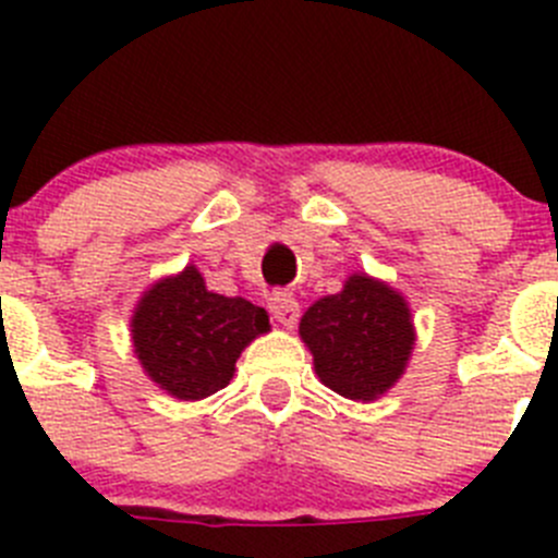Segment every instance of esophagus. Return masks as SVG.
I'll use <instances>...</instances> for the list:
<instances>
[{
    "mask_svg": "<svg viewBox=\"0 0 558 558\" xmlns=\"http://www.w3.org/2000/svg\"><path fill=\"white\" fill-rule=\"evenodd\" d=\"M268 310L284 328H293L295 320H299V301H295L293 293H284V290L270 293Z\"/></svg>",
    "mask_w": 558,
    "mask_h": 558,
    "instance_id": "esophagus-1",
    "label": "esophagus"
}]
</instances>
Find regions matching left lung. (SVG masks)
<instances>
[{
	"mask_svg": "<svg viewBox=\"0 0 558 558\" xmlns=\"http://www.w3.org/2000/svg\"><path fill=\"white\" fill-rule=\"evenodd\" d=\"M299 333L317 378L359 402L378 400L400 380L416 342L405 299L367 274H353L337 295L315 301Z\"/></svg>",
	"mask_w": 558,
	"mask_h": 558,
	"instance_id": "1",
	"label": "left lung"
}]
</instances>
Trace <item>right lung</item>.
I'll return each instance as SVG.
<instances>
[{
    "mask_svg": "<svg viewBox=\"0 0 558 558\" xmlns=\"http://www.w3.org/2000/svg\"><path fill=\"white\" fill-rule=\"evenodd\" d=\"M268 328L263 306L210 293L194 265L153 284L131 317L134 353L147 378L185 402L225 389L241 350Z\"/></svg>",
    "mask_w": 558,
    "mask_h": 558,
    "instance_id": "right-lung-1",
    "label": "right lung"
}]
</instances>
